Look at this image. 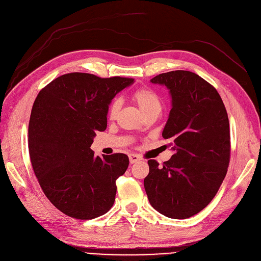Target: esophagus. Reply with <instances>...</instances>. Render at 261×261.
Returning a JSON list of instances; mask_svg holds the SVG:
<instances>
[{
  "mask_svg": "<svg viewBox=\"0 0 261 261\" xmlns=\"http://www.w3.org/2000/svg\"><path fill=\"white\" fill-rule=\"evenodd\" d=\"M129 160H130V163L131 165H133V163H137L141 160V158L138 156V155H134V153H132V155L129 156Z\"/></svg>",
  "mask_w": 261,
  "mask_h": 261,
  "instance_id": "obj_1",
  "label": "esophagus"
}]
</instances>
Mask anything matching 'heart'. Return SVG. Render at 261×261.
<instances>
[{
  "mask_svg": "<svg viewBox=\"0 0 261 261\" xmlns=\"http://www.w3.org/2000/svg\"><path fill=\"white\" fill-rule=\"evenodd\" d=\"M132 100L137 103L142 114L152 109H160V100L156 92L148 88H140L132 93ZM120 109V102L115 100L109 108V117L114 119Z\"/></svg>",
  "mask_w": 261,
  "mask_h": 261,
  "instance_id": "heart-1",
  "label": "heart"
}]
</instances>
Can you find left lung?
Wrapping results in <instances>:
<instances>
[{"label":"left lung","mask_w":261,"mask_h":261,"mask_svg":"<svg viewBox=\"0 0 261 261\" xmlns=\"http://www.w3.org/2000/svg\"><path fill=\"white\" fill-rule=\"evenodd\" d=\"M150 82L166 86L171 95L172 109L162 137L172 141L174 153L163 166L148 160L144 187L159 213L174 219L189 218L213 200L227 174V111L217 90L196 73L172 71Z\"/></svg>","instance_id":"1"}]
</instances>
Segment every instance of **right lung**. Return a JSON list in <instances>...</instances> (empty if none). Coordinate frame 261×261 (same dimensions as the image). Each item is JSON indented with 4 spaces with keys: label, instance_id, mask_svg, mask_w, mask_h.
Returning <instances> with one entry per match:
<instances>
[{
    "label": "right lung",
    "instance_id": "add662e5",
    "mask_svg": "<svg viewBox=\"0 0 261 261\" xmlns=\"http://www.w3.org/2000/svg\"><path fill=\"white\" fill-rule=\"evenodd\" d=\"M132 79L69 73L37 94L29 122L33 171L45 196L62 213L93 219L114 204L116 179L129 166L124 153L94 156L95 133L108 127L109 106Z\"/></svg>",
    "mask_w": 261,
    "mask_h": 261
}]
</instances>
